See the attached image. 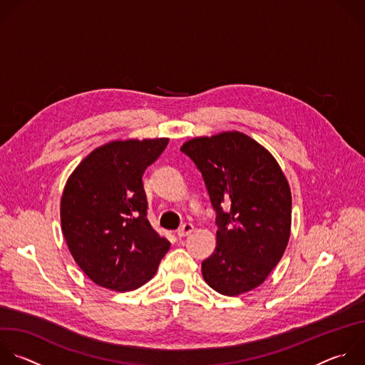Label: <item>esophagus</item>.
Listing matches in <instances>:
<instances>
[{
	"instance_id": "esophagus-1",
	"label": "esophagus",
	"mask_w": 365,
	"mask_h": 365,
	"mask_svg": "<svg viewBox=\"0 0 365 365\" xmlns=\"http://www.w3.org/2000/svg\"><path fill=\"white\" fill-rule=\"evenodd\" d=\"M193 229H195V226H193L192 223H183V225L178 229V236H179V237H185V236L190 235V233L193 232Z\"/></svg>"
}]
</instances>
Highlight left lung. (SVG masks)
<instances>
[{"instance_id": "left-lung-1", "label": "left lung", "mask_w": 365, "mask_h": 365, "mask_svg": "<svg viewBox=\"0 0 365 365\" xmlns=\"http://www.w3.org/2000/svg\"><path fill=\"white\" fill-rule=\"evenodd\" d=\"M180 150L200 170L216 212V248L202 262L206 284L229 297L259 287L291 232V190L279 165L239 132L196 138Z\"/></svg>"}]
</instances>
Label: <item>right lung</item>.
I'll return each instance as SVG.
<instances>
[{
  "label": "right lung",
  "instance_id": "right-lung-1",
  "mask_svg": "<svg viewBox=\"0 0 365 365\" xmlns=\"http://www.w3.org/2000/svg\"><path fill=\"white\" fill-rule=\"evenodd\" d=\"M168 143L166 138L107 143L66 183L63 235L77 265L100 287L125 292L145 285L170 248L148 220L142 180Z\"/></svg>",
  "mask_w": 365,
  "mask_h": 365
}]
</instances>
